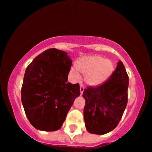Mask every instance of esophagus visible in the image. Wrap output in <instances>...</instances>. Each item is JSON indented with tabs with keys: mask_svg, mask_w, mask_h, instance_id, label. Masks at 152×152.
Instances as JSON below:
<instances>
[{
	"mask_svg": "<svg viewBox=\"0 0 152 152\" xmlns=\"http://www.w3.org/2000/svg\"><path fill=\"white\" fill-rule=\"evenodd\" d=\"M80 94H83L84 90H85V87L83 86V85H80Z\"/></svg>",
	"mask_w": 152,
	"mask_h": 152,
	"instance_id": "obj_1",
	"label": "esophagus"
}]
</instances>
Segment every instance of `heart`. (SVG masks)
<instances>
[{"instance_id": "b5f03b06", "label": "heart", "mask_w": 152, "mask_h": 152, "mask_svg": "<svg viewBox=\"0 0 152 152\" xmlns=\"http://www.w3.org/2000/svg\"><path fill=\"white\" fill-rule=\"evenodd\" d=\"M114 65L109 60L99 55H88L80 58L75 67L70 69L75 80H79L81 74L85 75V82L91 86H97L106 81L113 72Z\"/></svg>"}]
</instances>
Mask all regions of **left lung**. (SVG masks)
Segmentation results:
<instances>
[{
  "label": "left lung",
  "mask_w": 152,
  "mask_h": 152,
  "mask_svg": "<svg viewBox=\"0 0 152 152\" xmlns=\"http://www.w3.org/2000/svg\"><path fill=\"white\" fill-rule=\"evenodd\" d=\"M129 77L122 61L107 81L84 90V119L90 133L104 134L118 125L127 104Z\"/></svg>",
  "instance_id": "left-lung-1"
}]
</instances>
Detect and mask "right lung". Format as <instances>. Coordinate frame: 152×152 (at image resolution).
Here are the masks:
<instances>
[{
  "label": "right lung",
  "mask_w": 152,
  "mask_h": 152,
  "mask_svg": "<svg viewBox=\"0 0 152 152\" xmlns=\"http://www.w3.org/2000/svg\"><path fill=\"white\" fill-rule=\"evenodd\" d=\"M71 65L67 53L50 48L37 55L26 68L21 101L35 129L45 132L60 129L80 94L79 84L67 83Z\"/></svg>",
  "instance_id": "right-lung-1"
}]
</instances>
